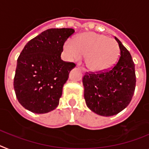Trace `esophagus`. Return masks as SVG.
I'll return each mask as SVG.
<instances>
[{
	"label": "esophagus",
	"mask_w": 149,
	"mask_h": 149,
	"mask_svg": "<svg viewBox=\"0 0 149 149\" xmlns=\"http://www.w3.org/2000/svg\"><path fill=\"white\" fill-rule=\"evenodd\" d=\"M79 69H80L81 71H82V72H83V73H84V74H85V72H86V70H85V69H84V68H82V67H79Z\"/></svg>",
	"instance_id": "obj_1"
}]
</instances>
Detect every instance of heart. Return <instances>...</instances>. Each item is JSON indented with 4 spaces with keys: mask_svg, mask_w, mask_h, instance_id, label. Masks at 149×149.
<instances>
[{
    "mask_svg": "<svg viewBox=\"0 0 149 149\" xmlns=\"http://www.w3.org/2000/svg\"><path fill=\"white\" fill-rule=\"evenodd\" d=\"M67 57L79 61L86 56V65L92 72H103L113 66L120 54L119 45L113 38L96 32H86L75 42L68 40L63 45Z\"/></svg>",
    "mask_w": 149,
    "mask_h": 149,
    "instance_id": "obj_1",
    "label": "heart"
}]
</instances>
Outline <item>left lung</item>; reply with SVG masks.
I'll use <instances>...</instances> for the list:
<instances>
[{"mask_svg": "<svg viewBox=\"0 0 149 149\" xmlns=\"http://www.w3.org/2000/svg\"><path fill=\"white\" fill-rule=\"evenodd\" d=\"M120 55L114 67L100 73H88L82 79L87 107L104 117L117 114L128 106L136 87L135 64L130 53L117 38Z\"/></svg>", "mask_w": 149, "mask_h": 149, "instance_id": "8db88e82", "label": "left lung"}]
</instances>
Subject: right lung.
<instances>
[{
	"instance_id": "1",
	"label": "right lung",
	"mask_w": 149,
	"mask_h": 149,
	"mask_svg": "<svg viewBox=\"0 0 149 149\" xmlns=\"http://www.w3.org/2000/svg\"><path fill=\"white\" fill-rule=\"evenodd\" d=\"M73 29H49L30 40L17 60L13 87L18 102L35 113H45L59 104L63 85L76 67L61 60L64 42Z\"/></svg>"
}]
</instances>
